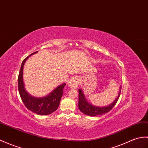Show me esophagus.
Listing matches in <instances>:
<instances>
[{
	"label": "esophagus",
	"instance_id": "34e87169",
	"mask_svg": "<svg viewBox=\"0 0 148 148\" xmlns=\"http://www.w3.org/2000/svg\"><path fill=\"white\" fill-rule=\"evenodd\" d=\"M69 85L72 88H76L77 87V86L79 85L78 78L75 77L71 79L69 81Z\"/></svg>",
	"mask_w": 148,
	"mask_h": 148
}]
</instances>
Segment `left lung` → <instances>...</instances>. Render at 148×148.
Here are the masks:
<instances>
[{"instance_id":"8db88e82","label":"left lung","mask_w":148,"mask_h":148,"mask_svg":"<svg viewBox=\"0 0 148 148\" xmlns=\"http://www.w3.org/2000/svg\"><path fill=\"white\" fill-rule=\"evenodd\" d=\"M121 88L122 87H121ZM120 95H121V91H120L118 97L116 98L115 100L113 101L110 105L104 106V107H98V106H95L89 103L86 99L82 90L81 89H79V109L80 110V111L81 112L84 113L85 115H87L89 116H94L104 114V113H106L110 111L113 108V106L116 105V102H117L118 99L120 97Z\"/></svg>"}]
</instances>
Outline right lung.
<instances>
[{
  "instance_id": "add662e5",
  "label": "right lung",
  "mask_w": 148,
  "mask_h": 148,
  "mask_svg": "<svg viewBox=\"0 0 148 148\" xmlns=\"http://www.w3.org/2000/svg\"><path fill=\"white\" fill-rule=\"evenodd\" d=\"M37 52L38 51L32 53L23 61L18 75V90L21 98L27 109L38 115H46L50 114L58 108L66 84L60 85L45 97L36 98L27 93L25 90L23 79V66L27 58Z\"/></svg>"
}]
</instances>
